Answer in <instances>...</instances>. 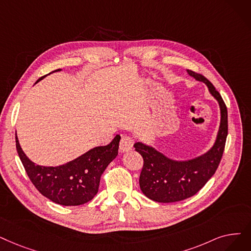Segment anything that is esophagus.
<instances>
[{
  "label": "esophagus",
  "instance_id": "34e87169",
  "mask_svg": "<svg viewBox=\"0 0 251 251\" xmlns=\"http://www.w3.org/2000/svg\"><path fill=\"white\" fill-rule=\"evenodd\" d=\"M133 147V139L131 136L129 135H124L121 138V141H120V151H126L131 150Z\"/></svg>",
  "mask_w": 251,
  "mask_h": 251
}]
</instances>
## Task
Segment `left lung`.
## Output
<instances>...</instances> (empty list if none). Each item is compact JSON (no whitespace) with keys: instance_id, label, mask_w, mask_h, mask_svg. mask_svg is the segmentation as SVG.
<instances>
[{"instance_id":"left-lung-1","label":"left lung","mask_w":251,"mask_h":251,"mask_svg":"<svg viewBox=\"0 0 251 251\" xmlns=\"http://www.w3.org/2000/svg\"><path fill=\"white\" fill-rule=\"evenodd\" d=\"M196 80L204 82L221 107V126L212 149L196 159L177 162L166 158L151 147L134 144L135 151L144 159L139 176V187L152 201L161 203L177 202L197 194L219 167L227 135V111L220 92L203 75L188 70Z\"/></svg>"}]
</instances>
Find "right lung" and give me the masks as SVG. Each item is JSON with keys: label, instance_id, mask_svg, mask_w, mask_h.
<instances>
[{"label": "right lung", "instance_id": "obj_1", "mask_svg": "<svg viewBox=\"0 0 251 251\" xmlns=\"http://www.w3.org/2000/svg\"><path fill=\"white\" fill-rule=\"evenodd\" d=\"M120 139V135H116L108 145L94 148L64 165L44 167L25 156L15 135L18 156L32 184L46 198L64 206H78L93 199L99 192L101 174L118 155Z\"/></svg>", "mask_w": 251, "mask_h": 251}]
</instances>
